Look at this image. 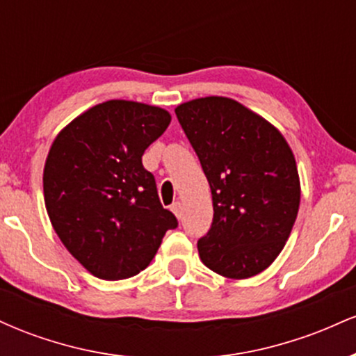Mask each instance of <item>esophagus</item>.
<instances>
[{
    "label": "esophagus",
    "mask_w": 356,
    "mask_h": 356,
    "mask_svg": "<svg viewBox=\"0 0 356 356\" xmlns=\"http://www.w3.org/2000/svg\"><path fill=\"white\" fill-rule=\"evenodd\" d=\"M170 209H172V212L175 216H177V219H182V206H181V202H174L172 206H170Z\"/></svg>",
    "instance_id": "34e87169"
}]
</instances>
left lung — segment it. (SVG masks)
Instances as JSON below:
<instances>
[{"label": "left lung", "instance_id": "left-lung-1", "mask_svg": "<svg viewBox=\"0 0 356 356\" xmlns=\"http://www.w3.org/2000/svg\"><path fill=\"white\" fill-rule=\"evenodd\" d=\"M211 186L214 218L199 256L220 276L244 280L276 259L300 207V177L284 137L226 97L175 108Z\"/></svg>", "mask_w": 356, "mask_h": 356}]
</instances>
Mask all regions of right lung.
I'll return each instance as SVG.
<instances>
[{"instance_id":"add662e5","label":"right lung","mask_w":356,"mask_h":356,"mask_svg":"<svg viewBox=\"0 0 356 356\" xmlns=\"http://www.w3.org/2000/svg\"><path fill=\"white\" fill-rule=\"evenodd\" d=\"M170 124L165 110L127 100L95 105L53 142L44 206L61 243L93 276L117 281L149 266L177 218L162 207L145 149Z\"/></svg>"}]
</instances>
